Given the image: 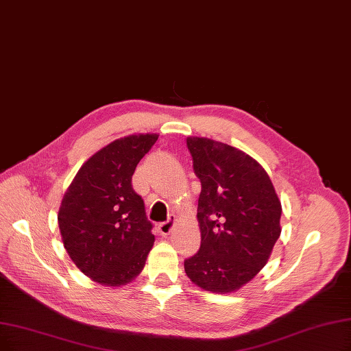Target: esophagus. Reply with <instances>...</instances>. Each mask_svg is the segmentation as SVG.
Here are the masks:
<instances>
[{"instance_id": "obj_1", "label": "esophagus", "mask_w": 351, "mask_h": 351, "mask_svg": "<svg viewBox=\"0 0 351 351\" xmlns=\"http://www.w3.org/2000/svg\"><path fill=\"white\" fill-rule=\"evenodd\" d=\"M174 221H176V219L171 216V217H168L165 221H161L160 224H158V230H160V233L162 234V236H167V234H170V232L173 230V226H174Z\"/></svg>"}]
</instances>
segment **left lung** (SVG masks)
Segmentation results:
<instances>
[{
	"instance_id": "obj_1",
	"label": "left lung",
	"mask_w": 351,
	"mask_h": 351,
	"mask_svg": "<svg viewBox=\"0 0 351 351\" xmlns=\"http://www.w3.org/2000/svg\"><path fill=\"white\" fill-rule=\"evenodd\" d=\"M187 147L202 183V243L184 271L200 288L228 293L268 262L281 234V202L268 173L246 152L197 136H189Z\"/></svg>"
}]
</instances>
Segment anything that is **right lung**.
Listing matches in <instances>:
<instances>
[{"label":"right lung","mask_w":351,"mask_h":351,"mask_svg":"<svg viewBox=\"0 0 351 351\" xmlns=\"http://www.w3.org/2000/svg\"><path fill=\"white\" fill-rule=\"evenodd\" d=\"M157 139L145 134L110 143L80 167L64 193L58 216L63 245L96 282L125 285L144 268L156 237L132 176Z\"/></svg>","instance_id":"right-lung-1"}]
</instances>
